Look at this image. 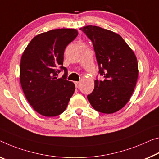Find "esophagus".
<instances>
[{"label": "esophagus", "instance_id": "obj_1", "mask_svg": "<svg viewBox=\"0 0 159 159\" xmlns=\"http://www.w3.org/2000/svg\"><path fill=\"white\" fill-rule=\"evenodd\" d=\"M75 87H76V88H78V87H80V82H75Z\"/></svg>", "mask_w": 159, "mask_h": 159}]
</instances>
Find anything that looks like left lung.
<instances>
[{
  "label": "left lung",
  "mask_w": 159,
  "mask_h": 159,
  "mask_svg": "<svg viewBox=\"0 0 159 159\" xmlns=\"http://www.w3.org/2000/svg\"><path fill=\"white\" fill-rule=\"evenodd\" d=\"M92 42L103 80L94 81L87 99L97 111L112 114L125 106L137 81V59L133 50L117 33L100 27L80 28Z\"/></svg>",
  "instance_id": "obj_1"
}]
</instances>
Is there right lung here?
I'll list each match as a JSON object with an SVG mask.
<instances>
[{"label": "right lung", "instance_id": "add662e5", "mask_svg": "<svg viewBox=\"0 0 159 159\" xmlns=\"http://www.w3.org/2000/svg\"><path fill=\"white\" fill-rule=\"evenodd\" d=\"M78 35L76 29H55L36 35L22 55L20 80L27 100L41 115L56 116L67 108L75 86L67 80L64 52ZM64 70L61 78L58 74Z\"/></svg>", "mask_w": 159, "mask_h": 159}]
</instances>
